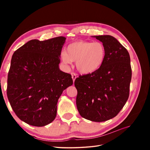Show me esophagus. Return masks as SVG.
<instances>
[{"instance_id": "esophagus-1", "label": "esophagus", "mask_w": 150, "mask_h": 150, "mask_svg": "<svg viewBox=\"0 0 150 150\" xmlns=\"http://www.w3.org/2000/svg\"><path fill=\"white\" fill-rule=\"evenodd\" d=\"M71 76H72V79L73 80V82H74V81L76 78V74L74 73V72H71Z\"/></svg>"}]
</instances>
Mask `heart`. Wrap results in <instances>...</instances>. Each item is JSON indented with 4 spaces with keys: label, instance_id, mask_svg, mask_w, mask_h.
<instances>
[{
    "label": "heart",
    "instance_id": "b5f03b06",
    "mask_svg": "<svg viewBox=\"0 0 150 150\" xmlns=\"http://www.w3.org/2000/svg\"><path fill=\"white\" fill-rule=\"evenodd\" d=\"M106 55V47L102 42L79 40L68 45L66 52H61V59L64 64L76 62L77 70L81 74H88L103 66Z\"/></svg>",
    "mask_w": 150,
    "mask_h": 150
}]
</instances>
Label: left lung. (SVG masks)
I'll use <instances>...</instances> for the list:
<instances>
[{
  "instance_id": "obj_1",
  "label": "left lung",
  "mask_w": 150,
  "mask_h": 150,
  "mask_svg": "<svg viewBox=\"0 0 150 150\" xmlns=\"http://www.w3.org/2000/svg\"><path fill=\"white\" fill-rule=\"evenodd\" d=\"M94 38L105 46L106 59L98 70L76 79V106L84 118L102 122L115 117L125 106L132 72L129 52L118 40L109 35Z\"/></svg>"
}]
</instances>
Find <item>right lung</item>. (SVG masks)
Here are the masks:
<instances>
[{
	"label": "right lung",
	"mask_w": 150,
	"mask_h": 150,
	"mask_svg": "<svg viewBox=\"0 0 150 150\" xmlns=\"http://www.w3.org/2000/svg\"><path fill=\"white\" fill-rule=\"evenodd\" d=\"M66 38L30 40L13 54L7 95L13 111L30 125L44 126L55 119L62 91L73 83L59 68Z\"/></svg>",
	"instance_id": "add662e5"
}]
</instances>
